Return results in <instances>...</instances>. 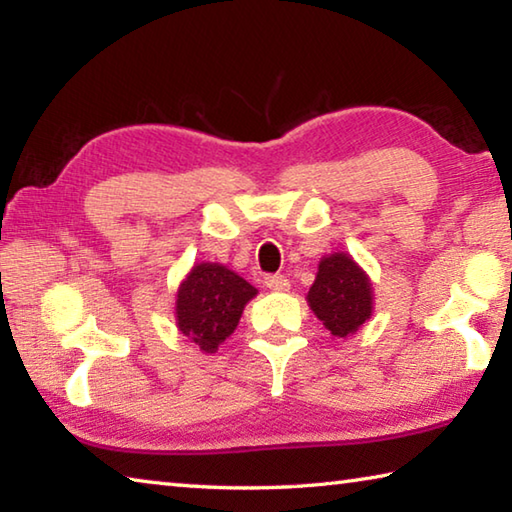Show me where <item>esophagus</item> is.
Listing matches in <instances>:
<instances>
[{"instance_id":"esophagus-1","label":"esophagus","mask_w":512,"mask_h":512,"mask_svg":"<svg viewBox=\"0 0 512 512\" xmlns=\"http://www.w3.org/2000/svg\"><path fill=\"white\" fill-rule=\"evenodd\" d=\"M264 284H266V289H271V291H289V280L284 275H266L264 277Z\"/></svg>"}]
</instances>
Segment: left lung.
Here are the masks:
<instances>
[{
    "label": "left lung",
    "mask_w": 512,
    "mask_h": 512,
    "mask_svg": "<svg viewBox=\"0 0 512 512\" xmlns=\"http://www.w3.org/2000/svg\"><path fill=\"white\" fill-rule=\"evenodd\" d=\"M307 302L329 334L348 339L372 314V284L350 255L334 253L320 259Z\"/></svg>",
    "instance_id": "obj_1"
}]
</instances>
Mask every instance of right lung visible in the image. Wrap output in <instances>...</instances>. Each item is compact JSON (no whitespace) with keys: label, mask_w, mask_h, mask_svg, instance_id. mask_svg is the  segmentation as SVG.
<instances>
[{"label":"right lung","mask_w":512,"mask_h":512,"mask_svg":"<svg viewBox=\"0 0 512 512\" xmlns=\"http://www.w3.org/2000/svg\"><path fill=\"white\" fill-rule=\"evenodd\" d=\"M257 289L223 264H194L176 298V325L189 341L212 354L235 332Z\"/></svg>","instance_id":"1"}]
</instances>
